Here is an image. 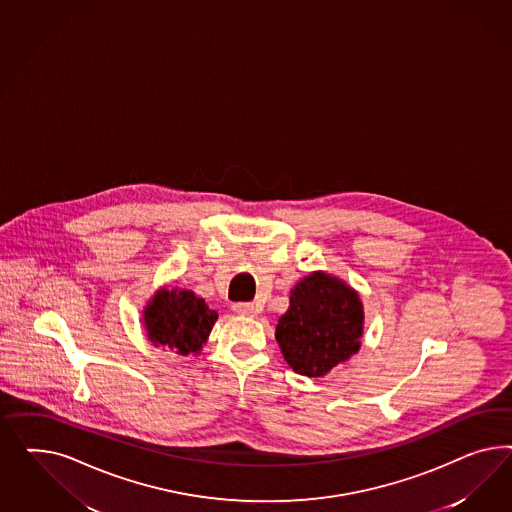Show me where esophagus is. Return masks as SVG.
Masks as SVG:
<instances>
[{
    "instance_id": "34e87169",
    "label": "esophagus",
    "mask_w": 512,
    "mask_h": 512,
    "mask_svg": "<svg viewBox=\"0 0 512 512\" xmlns=\"http://www.w3.org/2000/svg\"><path fill=\"white\" fill-rule=\"evenodd\" d=\"M233 310L238 315H244V317H255L259 313L257 306L251 304V302H236V304H233Z\"/></svg>"
}]
</instances>
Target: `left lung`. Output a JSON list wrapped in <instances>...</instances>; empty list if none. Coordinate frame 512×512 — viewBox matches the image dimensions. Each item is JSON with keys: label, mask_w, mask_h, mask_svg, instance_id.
<instances>
[{"label": "left lung", "mask_w": 512, "mask_h": 512, "mask_svg": "<svg viewBox=\"0 0 512 512\" xmlns=\"http://www.w3.org/2000/svg\"><path fill=\"white\" fill-rule=\"evenodd\" d=\"M364 334V306L343 279L311 272L289 295V310L279 317L276 341L293 372L323 377L357 355Z\"/></svg>", "instance_id": "obj_1"}]
</instances>
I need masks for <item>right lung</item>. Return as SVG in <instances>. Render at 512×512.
I'll list each match as a JSON object with an SVG mask.
<instances>
[{"mask_svg":"<svg viewBox=\"0 0 512 512\" xmlns=\"http://www.w3.org/2000/svg\"><path fill=\"white\" fill-rule=\"evenodd\" d=\"M217 321L204 298L189 289L161 287L142 310V325L148 340L176 355H201L202 345Z\"/></svg>","mask_w":512,"mask_h":512,"instance_id":"obj_1","label":"right lung"}]
</instances>
